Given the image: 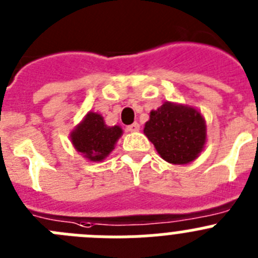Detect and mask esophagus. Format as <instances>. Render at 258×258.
Listing matches in <instances>:
<instances>
[{
  "mask_svg": "<svg viewBox=\"0 0 258 258\" xmlns=\"http://www.w3.org/2000/svg\"><path fill=\"white\" fill-rule=\"evenodd\" d=\"M126 131L127 132H138L140 131V124H138V122H133V124L127 125Z\"/></svg>",
  "mask_w": 258,
  "mask_h": 258,
  "instance_id": "esophagus-1",
  "label": "esophagus"
}]
</instances>
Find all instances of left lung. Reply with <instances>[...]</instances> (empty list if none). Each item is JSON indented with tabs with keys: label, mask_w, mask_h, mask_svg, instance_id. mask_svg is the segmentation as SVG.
<instances>
[{
	"label": "left lung",
	"mask_w": 258,
	"mask_h": 258,
	"mask_svg": "<svg viewBox=\"0 0 258 258\" xmlns=\"http://www.w3.org/2000/svg\"><path fill=\"white\" fill-rule=\"evenodd\" d=\"M143 133L154 143L164 160L170 164H188L204 149L206 120L194 107L165 102L150 112Z\"/></svg>",
	"instance_id": "obj_1"
}]
</instances>
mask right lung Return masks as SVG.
<instances>
[{
  "label": "right lung",
  "instance_id": "add662e5",
  "mask_svg": "<svg viewBox=\"0 0 258 258\" xmlns=\"http://www.w3.org/2000/svg\"><path fill=\"white\" fill-rule=\"evenodd\" d=\"M122 129L118 125L108 126L97 112H88L84 120L71 133L75 149L90 161L104 160L115 149Z\"/></svg>",
  "mask_w": 258,
  "mask_h": 258
}]
</instances>
